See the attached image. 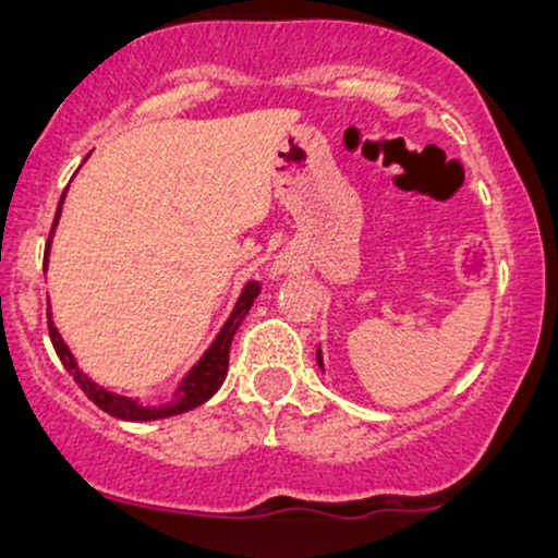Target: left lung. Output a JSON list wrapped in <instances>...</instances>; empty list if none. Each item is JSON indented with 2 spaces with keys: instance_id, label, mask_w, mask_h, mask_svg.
I'll list each match as a JSON object with an SVG mask.
<instances>
[{
  "instance_id": "1",
  "label": "left lung",
  "mask_w": 558,
  "mask_h": 558,
  "mask_svg": "<svg viewBox=\"0 0 558 558\" xmlns=\"http://www.w3.org/2000/svg\"><path fill=\"white\" fill-rule=\"evenodd\" d=\"M317 364L323 367V351H319V345H317Z\"/></svg>"
}]
</instances>
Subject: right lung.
<instances>
[{
  "instance_id": "1",
  "label": "right lung",
  "mask_w": 558,
  "mask_h": 558,
  "mask_svg": "<svg viewBox=\"0 0 558 558\" xmlns=\"http://www.w3.org/2000/svg\"><path fill=\"white\" fill-rule=\"evenodd\" d=\"M62 202H65V194H62L60 204H57L54 226H52V233H49V241H47V257H44V270H47L49 246H52L54 228H57V222H60V215H62ZM259 291H262V288H259L257 280H248V283L243 286V291L239 293V301H235L233 312H230V317L226 319V325H222L220 332H217V336H215L213 345H209V349L204 351L202 360H198L194 367L189 369V375H185L183 380L178 383V388H175V393H172V399L168 403H159V407H151V403H141L138 399H128V396L112 393V390H107L105 386H99V383H94L92 377L83 373V369L78 367V362H75L73 351H70L68 343L62 341L60 330L54 328L52 306H49V301H47L49 338H52V345H54L57 356H60V362L65 364L68 373L73 375V380L78 383L83 393H86L88 399H92L96 407L101 409V412L112 414V417H118V420H128V422H155V420H165V417H175V414L191 412V409L202 407L204 401H209L217 393V390H220L222 380H226V375H228L230 341H233L235 330H239V325L243 323V317L248 315V310H252L254 299L259 296Z\"/></svg>"
}]
</instances>
